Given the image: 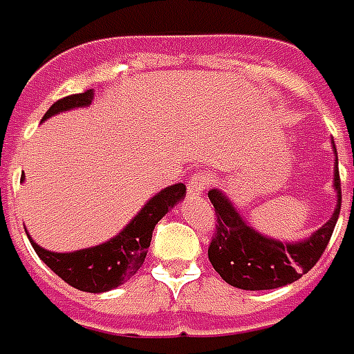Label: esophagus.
I'll return each instance as SVG.
<instances>
[{
    "label": "esophagus",
    "mask_w": 354,
    "mask_h": 354,
    "mask_svg": "<svg viewBox=\"0 0 354 354\" xmlns=\"http://www.w3.org/2000/svg\"><path fill=\"white\" fill-rule=\"evenodd\" d=\"M212 185V177L204 171H196L192 173L189 177V183H187V194L190 198H196L202 196L205 192V189Z\"/></svg>",
    "instance_id": "1"
}]
</instances>
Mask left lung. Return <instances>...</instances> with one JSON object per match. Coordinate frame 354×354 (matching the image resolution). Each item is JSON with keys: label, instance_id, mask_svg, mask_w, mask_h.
Wrapping results in <instances>:
<instances>
[{"label": "left lung", "instance_id": "obj_1", "mask_svg": "<svg viewBox=\"0 0 354 354\" xmlns=\"http://www.w3.org/2000/svg\"><path fill=\"white\" fill-rule=\"evenodd\" d=\"M332 149L335 154V209L320 229L301 240L286 242L263 234L245 221L223 190L212 189L207 192L217 215V230L207 250V257L213 269L219 272V277L227 284L250 292L274 290L299 280L317 265L330 242L342 209V183L337 171V150L333 141Z\"/></svg>", "mask_w": 354, "mask_h": 354}]
</instances>
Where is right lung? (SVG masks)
<instances>
[{
    "label": "right lung",
    "instance_id": "obj_1",
    "mask_svg": "<svg viewBox=\"0 0 354 354\" xmlns=\"http://www.w3.org/2000/svg\"><path fill=\"white\" fill-rule=\"evenodd\" d=\"M93 97H95L93 89L64 97L61 101L51 104V109L41 118V124L61 112L89 106ZM22 181H24V177H22ZM185 196H187V189L183 183L165 187L154 196L149 198V202L142 205L139 213L118 232L116 236L109 238L102 244L76 250V252L62 253L45 250L30 236L28 232L26 234H28L30 244L37 253V257L66 284L76 290H82V292L104 293L127 282L137 270L141 269L145 257L149 253L152 230L165 213L171 212L175 205L183 202Z\"/></svg>",
    "mask_w": 354,
    "mask_h": 354
}]
</instances>
